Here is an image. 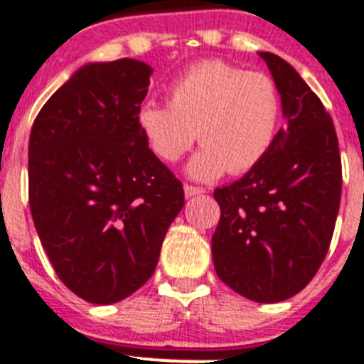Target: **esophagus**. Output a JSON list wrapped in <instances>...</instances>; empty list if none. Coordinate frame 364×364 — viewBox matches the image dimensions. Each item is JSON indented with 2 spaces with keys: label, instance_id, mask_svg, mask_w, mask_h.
<instances>
[{
  "label": "esophagus",
  "instance_id": "esophagus-1",
  "mask_svg": "<svg viewBox=\"0 0 364 364\" xmlns=\"http://www.w3.org/2000/svg\"><path fill=\"white\" fill-rule=\"evenodd\" d=\"M203 192H205V188L192 187V185H185V196H187V198L200 196V194H203Z\"/></svg>",
  "mask_w": 364,
  "mask_h": 364
}]
</instances>
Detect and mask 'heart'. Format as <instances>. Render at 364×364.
I'll use <instances>...</instances> for the list:
<instances>
[{
	"label": "heart",
	"mask_w": 364,
	"mask_h": 364,
	"mask_svg": "<svg viewBox=\"0 0 364 364\" xmlns=\"http://www.w3.org/2000/svg\"><path fill=\"white\" fill-rule=\"evenodd\" d=\"M279 122L274 79L224 60L192 66L170 87L168 105L146 102L136 112L140 133L164 163H177L198 135L203 148L188 173L200 181L257 166L276 142Z\"/></svg>",
	"instance_id": "b5f03b06"
}]
</instances>
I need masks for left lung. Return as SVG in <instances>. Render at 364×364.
I'll return each instance as SVG.
<instances>
[{"mask_svg": "<svg viewBox=\"0 0 364 364\" xmlns=\"http://www.w3.org/2000/svg\"><path fill=\"white\" fill-rule=\"evenodd\" d=\"M281 94L287 125L261 163L216 188L213 261L229 289L276 304L305 289L329 250L343 188L331 116L300 73L261 51Z\"/></svg>", "mask_w": 364, "mask_h": 364, "instance_id": "1", "label": "left lung"}]
</instances>
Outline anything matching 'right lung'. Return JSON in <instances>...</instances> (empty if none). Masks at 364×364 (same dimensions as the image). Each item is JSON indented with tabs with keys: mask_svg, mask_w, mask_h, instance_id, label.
Instances as JSON below:
<instances>
[{
	"mask_svg": "<svg viewBox=\"0 0 364 364\" xmlns=\"http://www.w3.org/2000/svg\"><path fill=\"white\" fill-rule=\"evenodd\" d=\"M151 72L135 59L85 64L29 136L36 233L59 279L90 304H116L144 285L185 205L181 181L136 124Z\"/></svg>",
	"mask_w": 364,
	"mask_h": 364,
	"instance_id": "1",
	"label": "right lung"
}]
</instances>
